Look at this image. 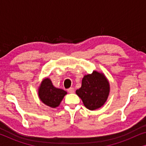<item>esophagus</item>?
<instances>
[{
	"mask_svg": "<svg viewBox=\"0 0 146 146\" xmlns=\"http://www.w3.org/2000/svg\"><path fill=\"white\" fill-rule=\"evenodd\" d=\"M68 92L70 94H72L74 92V90L73 88H70L68 89Z\"/></svg>",
	"mask_w": 146,
	"mask_h": 146,
	"instance_id": "obj_1",
	"label": "esophagus"
}]
</instances>
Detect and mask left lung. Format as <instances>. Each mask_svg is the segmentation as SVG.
Here are the masks:
<instances>
[{"label": "left lung", "mask_w": 146, "mask_h": 146, "mask_svg": "<svg viewBox=\"0 0 146 146\" xmlns=\"http://www.w3.org/2000/svg\"><path fill=\"white\" fill-rule=\"evenodd\" d=\"M82 99L84 105L90 110L102 106L110 93L109 82L103 73L94 71L85 75L82 80V86L76 91Z\"/></svg>", "instance_id": "1"}]
</instances>
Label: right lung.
I'll return each instance as SVG.
<instances>
[{
	"label": "right lung",
	"instance_id": "right-lung-1",
	"mask_svg": "<svg viewBox=\"0 0 146 146\" xmlns=\"http://www.w3.org/2000/svg\"><path fill=\"white\" fill-rule=\"evenodd\" d=\"M67 92L62 89L54 87L50 78L44 79L38 88L40 100L48 106L55 108L58 106Z\"/></svg>",
	"mask_w": 146,
	"mask_h": 146
}]
</instances>
